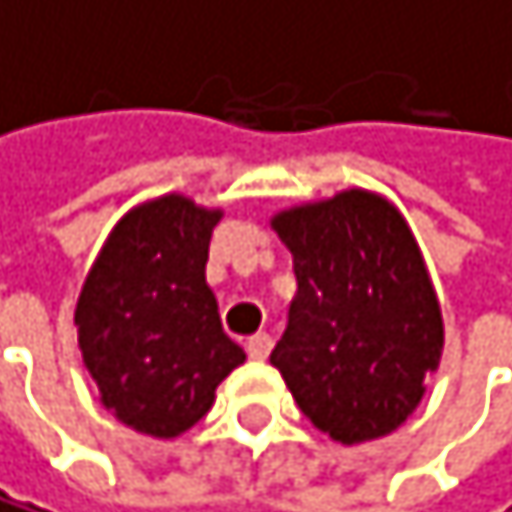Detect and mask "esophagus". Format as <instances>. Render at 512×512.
<instances>
[{
	"instance_id": "esophagus-1",
	"label": "esophagus",
	"mask_w": 512,
	"mask_h": 512,
	"mask_svg": "<svg viewBox=\"0 0 512 512\" xmlns=\"http://www.w3.org/2000/svg\"><path fill=\"white\" fill-rule=\"evenodd\" d=\"M248 355L251 359H258V362H264L267 355H270V349H273V340H270V333H254L251 340H248Z\"/></svg>"
}]
</instances>
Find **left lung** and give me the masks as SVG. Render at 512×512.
I'll use <instances>...</instances> for the list:
<instances>
[{"mask_svg":"<svg viewBox=\"0 0 512 512\" xmlns=\"http://www.w3.org/2000/svg\"><path fill=\"white\" fill-rule=\"evenodd\" d=\"M270 226L292 251L299 283L270 365L333 441L396 431L444 352L441 302L403 213L349 188L289 207Z\"/></svg>","mask_w":512,"mask_h":512,"instance_id":"1","label":"left lung"}]
</instances>
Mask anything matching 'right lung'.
I'll return each mask as SVG.
<instances>
[{
    "mask_svg": "<svg viewBox=\"0 0 512 512\" xmlns=\"http://www.w3.org/2000/svg\"><path fill=\"white\" fill-rule=\"evenodd\" d=\"M223 210L163 194L109 232L78 295L81 359L100 403L122 425L179 437L217 400L223 377L245 362L223 333L204 267Z\"/></svg>",
    "mask_w": 512,
    "mask_h": 512,
    "instance_id": "obj_1",
    "label": "right lung"
}]
</instances>
